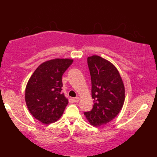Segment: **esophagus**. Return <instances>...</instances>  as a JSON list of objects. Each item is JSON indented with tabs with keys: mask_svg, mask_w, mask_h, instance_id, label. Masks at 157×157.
Here are the masks:
<instances>
[{
	"mask_svg": "<svg viewBox=\"0 0 157 157\" xmlns=\"http://www.w3.org/2000/svg\"><path fill=\"white\" fill-rule=\"evenodd\" d=\"M73 100H74V102H78V101H79V97H78V96H77V97H75V98H73Z\"/></svg>",
	"mask_w": 157,
	"mask_h": 157,
	"instance_id": "1",
	"label": "esophagus"
}]
</instances>
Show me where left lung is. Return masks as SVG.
I'll return each instance as SVG.
<instances>
[{"label":"left lung","mask_w":157,"mask_h":157,"mask_svg":"<svg viewBox=\"0 0 157 157\" xmlns=\"http://www.w3.org/2000/svg\"><path fill=\"white\" fill-rule=\"evenodd\" d=\"M91 79V111L84 112L91 125H105L119 114L125 100V89L119 71L111 62L98 56L88 57Z\"/></svg>","instance_id":"8db88e82"}]
</instances>
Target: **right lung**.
I'll use <instances>...</instances> for the list:
<instances>
[{
	"instance_id": "obj_1",
	"label": "right lung",
	"mask_w": 157,
	"mask_h": 157,
	"mask_svg": "<svg viewBox=\"0 0 157 157\" xmlns=\"http://www.w3.org/2000/svg\"><path fill=\"white\" fill-rule=\"evenodd\" d=\"M73 59H55L40 64L29 78L25 100L32 116L43 124L59 120L68 104L61 92L62 76Z\"/></svg>"
}]
</instances>
